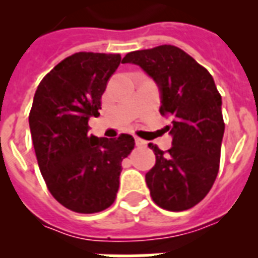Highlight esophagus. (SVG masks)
Listing matches in <instances>:
<instances>
[{
  "label": "esophagus",
  "instance_id": "esophagus-1",
  "mask_svg": "<svg viewBox=\"0 0 258 258\" xmlns=\"http://www.w3.org/2000/svg\"><path fill=\"white\" fill-rule=\"evenodd\" d=\"M135 145H137L138 147H146V146H147V142L141 139V138L135 137Z\"/></svg>",
  "mask_w": 258,
  "mask_h": 258
}]
</instances>
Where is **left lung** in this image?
Masks as SVG:
<instances>
[{
	"mask_svg": "<svg viewBox=\"0 0 258 258\" xmlns=\"http://www.w3.org/2000/svg\"><path fill=\"white\" fill-rule=\"evenodd\" d=\"M121 62L137 64L155 80L159 112L170 117L165 130L172 135L171 149L149 143L155 154V165L146 174L151 198L170 212L191 209L210 191L220 169L225 123L213 76L174 45L130 52Z\"/></svg>",
	"mask_w": 258,
	"mask_h": 258,
	"instance_id": "obj_1",
	"label": "left lung"
}]
</instances>
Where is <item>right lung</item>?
I'll return each mask as SVG.
<instances>
[{"mask_svg":"<svg viewBox=\"0 0 258 258\" xmlns=\"http://www.w3.org/2000/svg\"><path fill=\"white\" fill-rule=\"evenodd\" d=\"M120 54L79 52L44 76L34 93L29 127L46 187L72 212L92 214L113 204L121 161L133 151L128 134L107 139L88 134Z\"/></svg>","mask_w":258,"mask_h":258,"instance_id":"add662e5","label":"right lung"}]
</instances>
